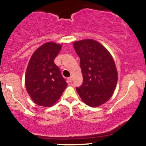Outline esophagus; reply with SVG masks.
I'll return each instance as SVG.
<instances>
[{
  "label": "esophagus",
  "mask_w": 146,
  "mask_h": 146,
  "mask_svg": "<svg viewBox=\"0 0 146 146\" xmlns=\"http://www.w3.org/2000/svg\"><path fill=\"white\" fill-rule=\"evenodd\" d=\"M68 82L71 83L72 82H73V78H72V77H70V78H68Z\"/></svg>",
  "instance_id": "34e87169"
}]
</instances>
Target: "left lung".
Here are the masks:
<instances>
[{
    "label": "left lung",
    "mask_w": 146,
    "mask_h": 146,
    "mask_svg": "<svg viewBox=\"0 0 146 146\" xmlns=\"http://www.w3.org/2000/svg\"><path fill=\"white\" fill-rule=\"evenodd\" d=\"M80 58L82 84L76 88L82 101L91 107L103 104L111 98L117 82V71L110 53L91 39L73 43Z\"/></svg>",
    "instance_id": "8db88e82"
}]
</instances>
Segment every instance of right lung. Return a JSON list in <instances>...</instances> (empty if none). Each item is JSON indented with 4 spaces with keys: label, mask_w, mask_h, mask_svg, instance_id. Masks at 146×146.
<instances>
[{
    "label": "right lung",
    "mask_w": 146,
    "mask_h": 146,
    "mask_svg": "<svg viewBox=\"0 0 146 146\" xmlns=\"http://www.w3.org/2000/svg\"><path fill=\"white\" fill-rule=\"evenodd\" d=\"M62 48L60 44L46 42L37 48L28 64L25 87L36 104L50 107L62 95L67 83L54 60Z\"/></svg>",
    "instance_id": "obj_1"
}]
</instances>
